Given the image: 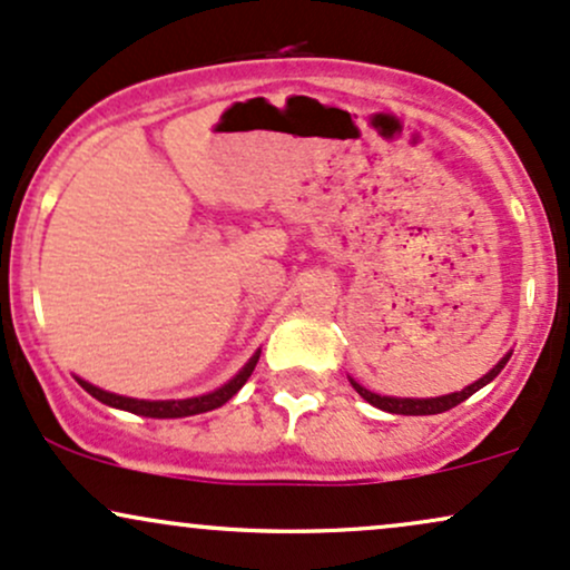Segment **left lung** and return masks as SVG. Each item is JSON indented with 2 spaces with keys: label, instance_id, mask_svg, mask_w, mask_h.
I'll return each mask as SVG.
<instances>
[{
  "label": "left lung",
  "instance_id": "1",
  "mask_svg": "<svg viewBox=\"0 0 570 570\" xmlns=\"http://www.w3.org/2000/svg\"><path fill=\"white\" fill-rule=\"evenodd\" d=\"M509 362V356H503L499 364H495L493 370L488 372V375H482L480 381L466 385L463 391H455V394H448V396H436V399H394V396H377L372 394V391L364 389V385H358L356 381H351L353 389L358 391V396L367 399L370 404H375L377 410H385V412H394V415H440V412H448L458 407L461 402H466L469 396L476 394V391L482 389V385H488L493 381L495 375L503 370V364Z\"/></svg>",
  "mask_w": 570,
  "mask_h": 570
}]
</instances>
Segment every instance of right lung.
Returning a JSON list of instances; mask_svg holds the SVG:
<instances>
[{
	"mask_svg": "<svg viewBox=\"0 0 570 570\" xmlns=\"http://www.w3.org/2000/svg\"><path fill=\"white\" fill-rule=\"evenodd\" d=\"M257 362H259V353H254V356L248 358L246 367L240 370L230 383H225L222 389L212 391V394L195 396V399H171V402H144V399L117 396V394H109V391H101V389H96V385L80 381V377H77V383H80L90 396H96L98 402L109 404V407H117V410H128V412H134V415L187 417V415H200V412H208V410H217L225 402H230V399L240 391V385H244L248 377H252V372H254V367H257Z\"/></svg>",
	"mask_w": 570,
	"mask_h": 570,
	"instance_id": "obj_1",
	"label": "right lung"
}]
</instances>
